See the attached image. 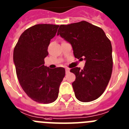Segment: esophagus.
I'll use <instances>...</instances> for the list:
<instances>
[{
  "mask_svg": "<svg viewBox=\"0 0 129 129\" xmlns=\"http://www.w3.org/2000/svg\"><path fill=\"white\" fill-rule=\"evenodd\" d=\"M66 73H69V68H66Z\"/></svg>",
  "mask_w": 129,
  "mask_h": 129,
  "instance_id": "34e87169",
  "label": "esophagus"
}]
</instances>
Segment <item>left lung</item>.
<instances>
[{
  "label": "left lung",
  "mask_w": 129,
  "mask_h": 129,
  "mask_svg": "<svg viewBox=\"0 0 129 129\" xmlns=\"http://www.w3.org/2000/svg\"><path fill=\"white\" fill-rule=\"evenodd\" d=\"M57 35L71 45L76 58L86 61L83 69L70 70L76 76L72 83L76 98L84 103L97 99L105 91L112 72L110 41L103 29L85 21L61 24Z\"/></svg>",
  "instance_id": "1"
}]
</instances>
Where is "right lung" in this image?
I'll list each match as a JSON object with an SVG mask.
<instances>
[{"label": "right lung", "instance_id": "add662e5", "mask_svg": "<svg viewBox=\"0 0 129 129\" xmlns=\"http://www.w3.org/2000/svg\"><path fill=\"white\" fill-rule=\"evenodd\" d=\"M59 25L40 24L31 26L20 36L13 51L16 73L24 92L40 103L55 101L66 75L63 68L50 69L44 66L48 47Z\"/></svg>", "mask_w": 129, "mask_h": 129}]
</instances>
